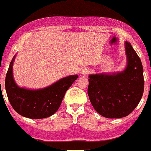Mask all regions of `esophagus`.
<instances>
[{
	"label": "esophagus",
	"instance_id": "esophagus-1",
	"mask_svg": "<svg viewBox=\"0 0 151 151\" xmlns=\"http://www.w3.org/2000/svg\"><path fill=\"white\" fill-rule=\"evenodd\" d=\"M89 72H90V70H89L88 68H85V69H83L81 71V73H82V74H85H85H88Z\"/></svg>",
	"mask_w": 151,
	"mask_h": 151
}]
</instances>
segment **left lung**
<instances>
[{
    "instance_id": "obj_1",
    "label": "left lung",
    "mask_w": 151,
    "mask_h": 151,
    "mask_svg": "<svg viewBox=\"0 0 151 151\" xmlns=\"http://www.w3.org/2000/svg\"><path fill=\"white\" fill-rule=\"evenodd\" d=\"M127 66L122 72L89 76L88 93L93 108L110 119L127 116L140 101L144 91L143 68L129 42H125Z\"/></svg>"
}]
</instances>
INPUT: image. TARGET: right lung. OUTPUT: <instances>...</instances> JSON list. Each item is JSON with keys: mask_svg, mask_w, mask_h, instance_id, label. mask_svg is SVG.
<instances>
[{"mask_svg": "<svg viewBox=\"0 0 151 151\" xmlns=\"http://www.w3.org/2000/svg\"><path fill=\"white\" fill-rule=\"evenodd\" d=\"M11 61L6 76L5 87L8 98L13 109L19 114L29 119H43L58 111L66 90L78 77L71 75L61 79L44 89L31 90L19 88L13 78V63Z\"/></svg>", "mask_w": 151, "mask_h": 151, "instance_id": "right-lung-1", "label": "right lung"}]
</instances>
